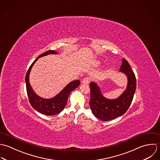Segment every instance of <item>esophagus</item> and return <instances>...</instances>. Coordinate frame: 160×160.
Here are the masks:
<instances>
[{
	"instance_id": "1",
	"label": "esophagus",
	"mask_w": 160,
	"mask_h": 160,
	"mask_svg": "<svg viewBox=\"0 0 160 160\" xmlns=\"http://www.w3.org/2000/svg\"><path fill=\"white\" fill-rule=\"evenodd\" d=\"M90 81H91V78L90 77H85L82 80V83H84V84H88V83H89L90 82Z\"/></svg>"
}]
</instances>
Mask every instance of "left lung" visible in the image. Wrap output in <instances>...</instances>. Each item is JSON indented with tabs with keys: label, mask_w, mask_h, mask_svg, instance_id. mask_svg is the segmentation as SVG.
<instances>
[{
	"label": "left lung",
	"mask_w": 160,
	"mask_h": 160,
	"mask_svg": "<svg viewBox=\"0 0 160 160\" xmlns=\"http://www.w3.org/2000/svg\"><path fill=\"white\" fill-rule=\"evenodd\" d=\"M120 70L128 77V88L121 96L116 99L105 98L101 95L99 87L95 83H90L89 104L93 115L101 121H108L123 115L128 111L133 100L137 86L136 78L126 59L122 60Z\"/></svg>",
	"instance_id": "1"
}]
</instances>
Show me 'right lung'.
<instances>
[{"mask_svg":"<svg viewBox=\"0 0 160 160\" xmlns=\"http://www.w3.org/2000/svg\"><path fill=\"white\" fill-rule=\"evenodd\" d=\"M50 54H58V52L54 50H49L39 55L29 67L25 77L27 92L30 104L37 111L47 116H52L60 113L67 104V99L70 92L78 87L80 84V82L78 80L70 82L64 88L61 92L51 99H44L36 95L30 85L29 74L33 64L38 58Z\"/></svg>","mask_w":160,"mask_h":160,"instance_id":"right-lung-1","label":"right lung"}]
</instances>
